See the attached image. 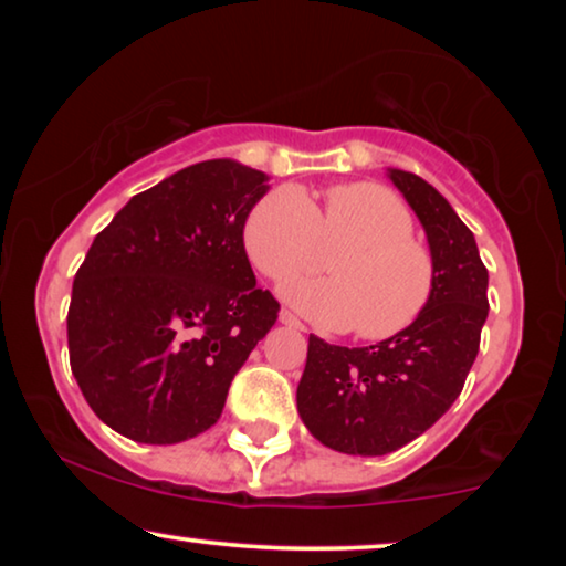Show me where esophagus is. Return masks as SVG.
Segmentation results:
<instances>
[{
  "mask_svg": "<svg viewBox=\"0 0 566 566\" xmlns=\"http://www.w3.org/2000/svg\"><path fill=\"white\" fill-rule=\"evenodd\" d=\"M277 319H281V322L285 324V327H293V329H304V324L298 322V316H293L291 312H285V308H283L281 314H277Z\"/></svg>",
  "mask_w": 566,
  "mask_h": 566,
  "instance_id": "obj_1",
  "label": "esophagus"
}]
</instances>
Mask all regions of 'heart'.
Masks as SVG:
<instances>
[{"label": "heart", "mask_w": 566, "mask_h": 566, "mask_svg": "<svg viewBox=\"0 0 566 566\" xmlns=\"http://www.w3.org/2000/svg\"><path fill=\"white\" fill-rule=\"evenodd\" d=\"M412 229L405 200L384 185L332 188L322 213L304 190L285 185L247 216L244 250L262 275L285 281L343 245L329 260V277L285 283L283 298L324 329L386 339L424 312L436 285V262Z\"/></svg>", "instance_id": "1"}]
</instances>
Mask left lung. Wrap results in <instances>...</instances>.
I'll use <instances>...</instances> for the list:
<instances>
[{"label": "left lung", "instance_id": "left-lung-1", "mask_svg": "<svg viewBox=\"0 0 566 566\" xmlns=\"http://www.w3.org/2000/svg\"><path fill=\"white\" fill-rule=\"evenodd\" d=\"M386 177L422 223L436 285L424 312L376 345L343 347L308 335L298 415L322 446L347 455H386L432 428L459 399L490 314V275L453 206L405 169L389 167Z\"/></svg>", "mask_w": 566, "mask_h": 566}]
</instances>
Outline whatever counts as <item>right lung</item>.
Listing matches in <instances>:
<instances>
[{
    "label": "right lung",
    "mask_w": 566,
    "mask_h": 566,
    "mask_svg": "<svg viewBox=\"0 0 566 566\" xmlns=\"http://www.w3.org/2000/svg\"><path fill=\"white\" fill-rule=\"evenodd\" d=\"M268 180L234 159L198 161L130 198L95 237L66 335L72 374L107 428L172 446L221 417L231 378L281 312L244 250Z\"/></svg>",
    "instance_id": "add662e5"
}]
</instances>
